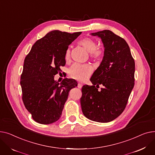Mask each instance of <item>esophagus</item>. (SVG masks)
I'll return each instance as SVG.
<instances>
[{"label": "esophagus", "mask_w": 155, "mask_h": 155, "mask_svg": "<svg viewBox=\"0 0 155 155\" xmlns=\"http://www.w3.org/2000/svg\"><path fill=\"white\" fill-rule=\"evenodd\" d=\"M82 86H83V84H82L81 83H78V87L79 88L81 89V88L82 87Z\"/></svg>", "instance_id": "obj_1"}]
</instances>
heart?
Instances as JSON below:
<instances>
[{"instance_id":"heart-1","label":"heart","mask_w":155,"mask_h":155,"mask_svg":"<svg viewBox=\"0 0 155 155\" xmlns=\"http://www.w3.org/2000/svg\"><path fill=\"white\" fill-rule=\"evenodd\" d=\"M78 44L82 45L85 49L90 52V57L94 59H100L104 55V51L102 49L97 48L96 41L90 38H84L78 41ZM64 60L69 62L71 59L70 48L66 49L64 52ZM93 68L91 66L86 64H81L79 63H74L69 71V75L71 78L76 80L83 81L87 79L91 74Z\"/></svg>"}]
</instances>
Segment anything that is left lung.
<instances>
[{
  "instance_id": "1",
  "label": "left lung",
  "mask_w": 155,
  "mask_h": 155,
  "mask_svg": "<svg viewBox=\"0 0 155 155\" xmlns=\"http://www.w3.org/2000/svg\"><path fill=\"white\" fill-rule=\"evenodd\" d=\"M91 35L101 39L104 57L90 79L93 85L82 87L81 106L88 119L107 123L124 110L134 85L135 63L129 45L123 38L110 30ZM100 84L104 87L99 91Z\"/></svg>"
}]
</instances>
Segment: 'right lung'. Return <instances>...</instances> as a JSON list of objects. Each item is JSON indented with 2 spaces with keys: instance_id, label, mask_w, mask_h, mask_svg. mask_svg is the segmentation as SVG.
I'll use <instances>...</instances> for the list:
<instances>
[{
  "instance_id": "right-lung-1",
  "label": "right lung",
  "mask_w": 155,
  "mask_h": 155,
  "mask_svg": "<svg viewBox=\"0 0 155 155\" xmlns=\"http://www.w3.org/2000/svg\"><path fill=\"white\" fill-rule=\"evenodd\" d=\"M81 34L51 31L34 43L24 59L20 81L22 101L38 123L57 121L69 91L77 86L74 79L65 78L59 83L54 78L66 64L65 51Z\"/></svg>"
}]
</instances>
